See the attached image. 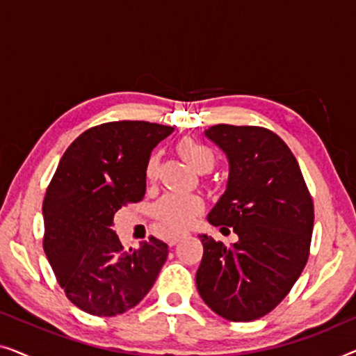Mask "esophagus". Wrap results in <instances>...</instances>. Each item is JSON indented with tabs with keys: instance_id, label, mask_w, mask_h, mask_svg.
Here are the masks:
<instances>
[{
	"instance_id": "obj_1",
	"label": "esophagus",
	"mask_w": 356,
	"mask_h": 356,
	"mask_svg": "<svg viewBox=\"0 0 356 356\" xmlns=\"http://www.w3.org/2000/svg\"><path fill=\"white\" fill-rule=\"evenodd\" d=\"M188 233L186 232H183V233H177V235H173V236H170V240H168V245L170 246H173V245H177V243L181 240L183 236H186Z\"/></svg>"
}]
</instances>
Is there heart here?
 I'll return each instance as SVG.
<instances>
[{
  "label": "heart",
  "instance_id": "1",
  "mask_svg": "<svg viewBox=\"0 0 356 356\" xmlns=\"http://www.w3.org/2000/svg\"><path fill=\"white\" fill-rule=\"evenodd\" d=\"M178 152L197 172H201V170L207 167L212 168L213 162H216L212 149L194 139H183L178 144ZM159 163L160 159L157 154L150 155L147 163H145V179L149 183L155 181V178H157ZM202 199L196 196V194L168 193L155 204L152 213L155 220L162 223L163 227H167L173 232H178L183 230L184 227H188L193 222V218L202 211Z\"/></svg>",
  "mask_w": 356,
  "mask_h": 356
}]
</instances>
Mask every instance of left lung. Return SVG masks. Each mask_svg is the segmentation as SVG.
<instances>
[{
  "label": "left lung",
  "mask_w": 356,
  "mask_h": 356,
  "mask_svg": "<svg viewBox=\"0 0 356 356\" xmlns=\"http://www.w3.org/2000/svg\"><path fill=\"white\" fill-rule=\"evenodd\" d=\"M206 136L230 163L225 193L207 220L222 230L232 227L238 243L227 248L199 235L204 254L197 291L213 313L248 323L270 313L303 272L314 225L313 197L295 155L270 129L217 124Z\"/></svg>",
  "instance_id": "8db88e82"
}]
</instances>
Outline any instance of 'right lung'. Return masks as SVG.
<instances>
[{
	"instance_id": "add662e5",
	"label": "right lung",
	"mask_w": 356,
	"mask_h": 356,
	"mask_svg": "<svg viewBox=\"0 0 356 356\" xmlns=\"http://www.w3.org/2000/svg\"><path fill=\"white\" fill-rule=\"evenodd\" d=\"M172 126L111 121L72 140L43 199V250L67 300L94 316L134 308L152 289L168 256L155 236L126 251L113 216L145 194V163Z\"/></svg>"
}]
</instances>
